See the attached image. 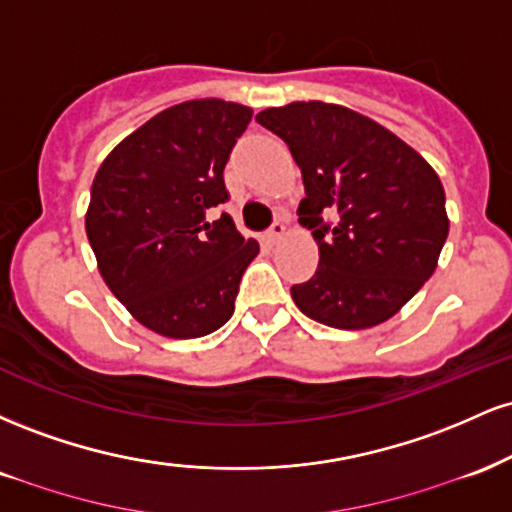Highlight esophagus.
Wrapping results in <instances>:
<instances>
[{
	"instance_id": "34e87169",
	"label": "esophagus",
	"mask_w": 512,
	"mask_h": 512,
	"mask_svg": "<svg viewBox=\"0 0 512 512\" xmlns=\"http://www.w3.org/2000/svg\"><path fill=\"white\" fill-rule=\"evenodd\" d=\"M286 236V223L281 221V219H276L272 226H269V231H267V238H269V243H279L281 238Z\"/></svg>"
}]
</instances>
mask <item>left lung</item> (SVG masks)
<instances>
[{
    "instance_id": "1",
    "label": "left lung",
    "mask_w": 512,
    "mask_h": 512,
    "mask_svg": "<svg viewBox=\"0 0 512 512\" xmlns=\"http://www.w3.org/2000/svg\"><path fill=\"white\" fill-rule=\"evenodd\" d=\"M303 175L298 221L320 248L315 274L291 286L301 313L337 330L390 320L436 272L448 238L445 192L424 156L370 117L308 101L267 108Z\"/></svg>"
}]
</instances>
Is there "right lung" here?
<instances>
[{"instance_id": "right-lung-1", "label": "right lung", "mask_w": 512, "mask_h": 512, "mask_svg": "<svg viewBox=\"0 0 512 512\" xmlns=\"http://www.w3.org/2000/svg\"><path fill=\"white\" fill-rule=\"evenodd\" d=\"M252 110L219 98L185 101L144 122L98 168L86 236L103 281L125 308L170 339L204 337L236 310L260 245L228 214L223 168Z\"/></svg>"}]
</instances>
